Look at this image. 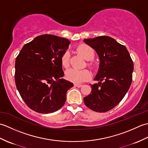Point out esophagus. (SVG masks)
I'll use <instances>...</instances> for the list:
<instances>
[{
  "instance_id": "34e87169",
  "label": "esophagus",
  "mask_w": 148,
  "mask_h": 148,
  "mask_svg": "<svg viewBox=\"0 0 148 148\" xmlns=\"http://www.w3.org/2000/svg\"><path fill=\"white\" fill-rule=\"evenodd\" d=\"M74 86L77 87V88H80V87L82 86V84H77V83H75V84H74Z\"/></svg>"
}]
</instances>
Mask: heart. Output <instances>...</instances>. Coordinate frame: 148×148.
<instances>
[{
    "label": "heart",
    "mask_w": 148,
    "mask_h": 148,
    "mask_svg": "<svg viewBox=\"0 0 148 148\" xmlns=\"http://www.w3.org/2000/svg\"><path fill=\"white\" fill-rule=\"evenodd\" d=\"M77 51L79 55L86 60H92L95 56V51L93 48L86 44H81L77 47ZM61 65L63 67L67 68L70 64V54L68 51H65L60 57ZM87 65L90 67H93L92 63H88ZM91 77V72L88 69L77 70L75 69H69L65 72V77L71 82L79 83L88 80Z\"/></svg>",
    "instance_id": "heart-1"
}]
</instances>
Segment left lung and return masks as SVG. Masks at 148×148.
Instances as JSON below:
<instances>
[{"label": "left lung", "mask_w": 148, "mask_h": 148, "mask_svg": "<svg viewBox=\"0 0 148 148\" xmlns=\"http://www.w3.org/2000/svg\"><path fill=\"white\" fill-rule=\"evenodd\" d=\"M100 59L98 73L91 84L92 92L84 98L89 109L105 112L114 108L126 95L132 81L134 64L126 47L108 36L84 40Z\"/></svg>", "instance_id": "8db88e82"}]
</instances>
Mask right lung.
<instances>
[{
  "mask_svg": "<svg viewBox=\"0 0 148 148\" xmlns=\"http://www.w3.org/2000/svg\"><path fill=\"white\" fill-rule=\"evenodd\" d=\"M70 43L63 37L41 35L25 45L16 58V86L33 111L48 114L64 105L73 84L62 78L60 57Z\"/></svg>",
  "mask_w": 148,
  "mask_h": 148,
  "instance_id": "obj_1",
  "label": "right lung"
}]
</instances>
